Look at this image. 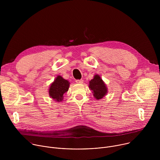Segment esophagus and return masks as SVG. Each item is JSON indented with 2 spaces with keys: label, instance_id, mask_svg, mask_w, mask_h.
I'll return each instance as SVG.
<instances>
[{
  "label": "esophagus",
  "instance_id": "34e87169",
  "mask_svg": "<svg viewBox=\"0 0 160 160\" xmlns=\"http://www.w3.org/2000/svg\"><path fill=\"white\" fill-rule=\"evenodd\" d=\"M76 82L77 83H82L83 82V80H76Z\"/></svg>",
  "mask_w": 160,
  "mask_h": 160
}]
</instances>
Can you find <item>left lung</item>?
Instances as JSON below:
<instances>
[{
    "mask_svg": "<svg viewBox=\"0 0 160 160\" xmlns=\"http://www.w3.org/2000/svg\"><path fill=\"white\" fill-rule=\"evenodd\" d=\"M89 88L93 91L94 96L97 99H101L107 93V88L100 76L96 75L89 82Z\"/></svg>",
    "mask_w": 160,
    "mask_h": 160,
    "instance_id": "obj_1",
    "label": "left lung"
}]
</instances>
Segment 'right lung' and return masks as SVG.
<instances>
[{
	"label": "right lung",
	"mask_w": 160,
	"mask_h": 160,
	"mask_svg": "<svg viewBox=\"0 0 160 160\" xmlns=\"http://www.w3.org/2000/svg\"><path fill=\"white\" fill-rule=\"evenodd\" d=\"M70 83L61 76H58L49 88V96L55 101L60 102L62 100L63 94L68 90Z\"/></svg>",
	"instance_id": "obj_1"
}]
</instances>
